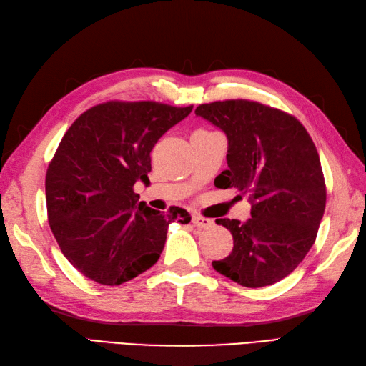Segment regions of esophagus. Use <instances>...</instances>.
<instances>
[{
  "label": "esophagus",
  "instance_id": "1",
  "mask_svg": "<svg viewBox=\"0 0 366 366\" xmlns=\"http://www.w3.org/2000/svg\"><path fill=\"white\" fill-rule=\"evenodd\" d=\"M192 224L195 227H199V228H208V227L212 225V220L203 217V216H197V214H194V216H192Z\"/></svg>",
  "mask_w": 366,
  "mask_h": 366
}]
</instances>
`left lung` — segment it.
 I'll list each match as a JSON object with an SVG mask.
<instances>
[{
  "label": "left lung",
  "mask_w": 366,
  "mask_h": 366,
  "mask_svg": "<svg viewBox=\"0 0 366 366\" xmlns=\"http://www.w3.org/2000/svg\"><path fill=\"white\" fill-rule=\"evenodd\" d=\"M195 114L225 132L228 169L220 188L250 192L247 222L217 219L233 234V252L214 270L245 287L286 278L315 242L326 184L314 141L286 112L247 99L202 104ZM216 178V180H217Z\"/></svg>",
  "instance_id": "1"
}]
</instances>
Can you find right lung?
<instances>
[{
  "mask_svg": "<svg viewBox=\"0 0 366 366\" xmlns=\"http://www.w3.org/2000/svg\"><path fill=\"white\" fill-rule=\"evenodd\" d=\"M192 112L154 101H110L71 124L44 180L48 220L61 253L105 286L149 270L162 254L167 227L189 224L186 209L166 214L138 202L137 182L149 180L157 141Z\"/></svg>",
  "mask_w": 366,
  "mask_h": 366,
  "instance_id": "obj_1",
  "label": "right lung"
}]
</instances>
